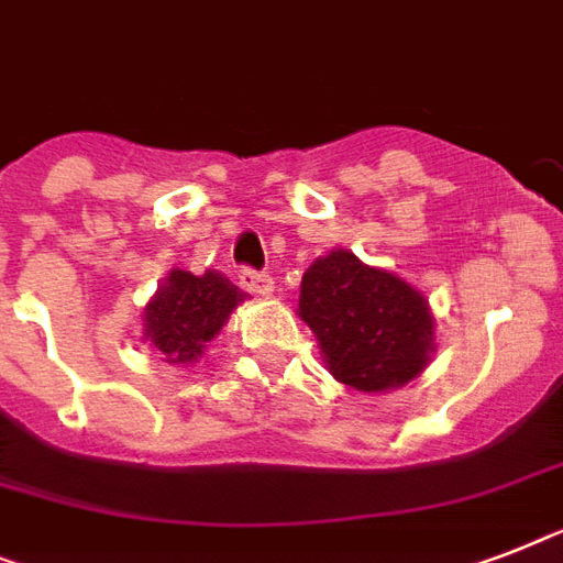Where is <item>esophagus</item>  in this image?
I'll return each instance as SVG.
<instances>
[{"mask_svg": "<svg viewBox=\"0 0 563 563\" xmlns=\"http://www.w3.org/2000/svg\"><path fill=\"white\" fill-rule=\"evenodd\" d=\"M240 283H242V289H249L251 295L268 297L274 291L272 277H268V274H263V272H254V268H242Z\"/></svg>", "mask_w": 563, "mask_h": 563, "instance_id": "1", "label": "esophagus"}]
</instances>
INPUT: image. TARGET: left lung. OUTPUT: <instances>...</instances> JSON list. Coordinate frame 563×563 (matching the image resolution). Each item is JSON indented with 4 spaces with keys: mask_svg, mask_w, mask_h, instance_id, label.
Instances as JSON below:
<instances>
[{
    "mask_svg": "<svg viewBox=\"0 0 563 563\" xmlns=\"http://www.w3.org/2000/svg\"><path fill=\"white\" fill-rule=\"evenodd\" d=\"M300 318L318 335L332 376L364 393L408 385L433 350L424 297L350 251H332L303 274Z\"/></svg>",
    "mask_w": 563,
    "mask_h": 563,
    "instance_id": "8db88e82",
    "label": "left lung"
}]
</instances>
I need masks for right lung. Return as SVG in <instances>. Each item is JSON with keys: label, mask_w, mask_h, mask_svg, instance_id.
I'll use <instances>...</instances> for the list:
<instances>
[{"label": "right lung", "mask_w": 563, "mask_h": 563, "mask_svg": "<svg viewBox=\"0 0 563 563\" xmlns=\"http://www.w3.org/2000/svg\"><path fill=\"white\" fill-rule=\"evenodd\" d=\"M242 300L245 291L222 274L205 272L196 277L190 272H170L144 309V338L170 364H194Z\"/></svg>", "instance_id": "obj_1"}]
</instances>
